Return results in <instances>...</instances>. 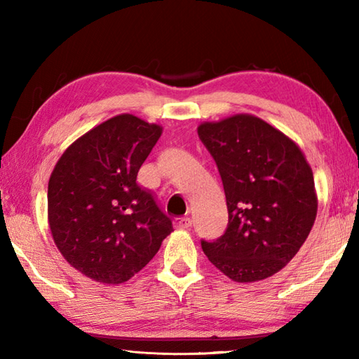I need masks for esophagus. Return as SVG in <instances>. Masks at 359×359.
Instances as JSON below:
<instances>
[{"mask_svg": "<svg viewBox=\"0 0 359 359\" xmlns=\"http://www.w3.org/2000/svg\"><path fill=\"white\" fill-rule=\"evenodd\" d=\"M175 225H177L180 230H188V228L191 226V219H189V217H179L177 222H175Z\"/></svg>", "mask_w": 359, "mask_h": 359, "instance_id": "esophagus-1", "label": "esophagus"}]
</instances>
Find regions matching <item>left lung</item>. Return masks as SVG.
<instances>
[{
    "mask_svg": "<svg viewBox=\"0 0 359 359\" xmlns=\"http://www.w3.org/2000/svg\"><path fill=\"white\" fill-rule=\"evenodd\" d=\"M224 184L228 226L202 241L210 262L236 282L284 269L315 224L318 197L299 147L262 118L238 114L197 128Z\"/></svg>",
    "mask_w": 359,
    "mask_h": 359,
    "instance_id": "8db88e82",
    "label": "left lung"
}]
</instances>
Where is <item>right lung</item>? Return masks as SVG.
<instances>
[{
	"instance_id": "obj_1",
	"label": "right lung",
	"mask_w": 359,
	"mask_h": 359,
	"mask_svg": "<svg viewBox=\"0 0 359 359\" xmlns=\"http://www.w3.org/2000/svg\"><path fill=\"white\" fill-rule=\"evenodd\" d=\"M162 126L120 114L90 129L60 157L48 187L53 242L81 274L121 284L156 256L172 222L137 172Z\"/></svg>"
}]
</instances>
